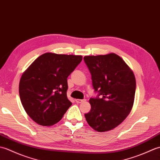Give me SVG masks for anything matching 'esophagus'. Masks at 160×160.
<instances>
[{"mask_svg":"<svg viewBox=\"0 0 160 160\" xmlns=\"http://www.w3.org/2000/svg\"><path fill=\"white\" fill-rule=\"evenodd\" d=\"M86 99H83V100H81V99H76V102L77 103H82L83 102H85Z\"/></svg>","mask_w":160,"mask_h":160,"instance_id":"1","label":"esophagus"}]
</instances>
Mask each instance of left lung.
<instances>
[{
  "instance_id": "1",
  "label": "left lung",
  "mask_w": 160,
  "mask_h": 160,
  "mask_svg": "<svg viewBox=\"0 0 160 160\" xmlns=\"http://www.w3.org/2000/svg\"><path fill=\"white\" fill-rule=\"evenodd\" d=\"M91 76L96 98H91V111L84 114L95 130H112L130 113L133 104L136 82L135 76L121 58L115 53L84 56Z\"/></svg>"
}]
</instances>
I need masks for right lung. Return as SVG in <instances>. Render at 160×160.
<instances>
[{
	"instance_id": "obj_1",
	"label": "right lung",
	"mask_w": 160,
	"mask_h": 160,
	"mask_svg": "<svg viewBox=\"0 0 160 160\" xmlns=\"http://www.w3.org/2000/svg\"><path fill=\"white\" fill-rule=\"evenodd\" d=\"M82 60L81 56L46 53L23 73L19 96L24 109L40 125L62 119L72 103L68 100L67 78Z\"/></svg>"
}]
</instances>
